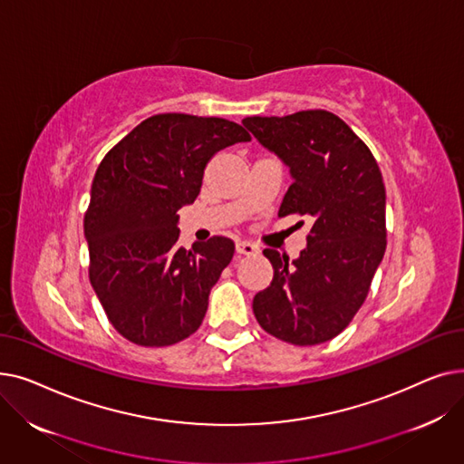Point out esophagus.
Listing matches in <instances>:
<instances>
[{
  "label": "esophagus",
  "instance_id": "34e87169",
  "mask_svg": "<svg viewBox=\"0 0 464 464\" xmlns=\"http://www.w3.org/2000/svg\"><path fill=\"white\" fill-rule=\"evenodd\" d=\"M237 252L242 254V256H256V254H259V248L248 240H238L237 242Z\"/></svg>",
  "mask_w": 464,
  "mask_h": 464
}]
</instances>
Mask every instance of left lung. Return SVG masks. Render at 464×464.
I'll list each match as a JSON object with an SVG mask.
<instances>
[{
  "instance_id": "left-lung-1",
  "label": "left lung",
  "mask_w": 464,
  "mask_h": 464,
  "mask_svg": "<svg viewBox=\"0 0 464 464\" xmlns=\"http://www.w3.org/2000/svg\"><path fill=\"white\" fill-rule=\"evenodd\" d=\"M242 124L294 177L278 216L314 219L295 261L271 248L263 252L275 276L254 297L256 320L289 344L327 343L353 320L385 254L380 167L369 146L329 111L248 116Z\"/></svg>"
}]
</instances>
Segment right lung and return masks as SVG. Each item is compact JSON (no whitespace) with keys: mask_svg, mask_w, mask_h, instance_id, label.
I'll return each mask as SVG.
<instances>
[{"mask_svg":"<svg viewBox=\"0 0 464 464\" xmlns=\"http://www.w3.org/2000/svg\"><path fill=\"white\" fill-rule=\"evenodd\" d=\"M250 139L226 118L165 112L142 120L97 167L84 214L88 275L130 343L161 348L199 329L235 245L212 237L180 248L177 212L199 195L208 160Z\"/></svg>","mask_w":464,"mask_h":464,"instance_id":"right-lung-1","label":"right lung"}]
</instances>
